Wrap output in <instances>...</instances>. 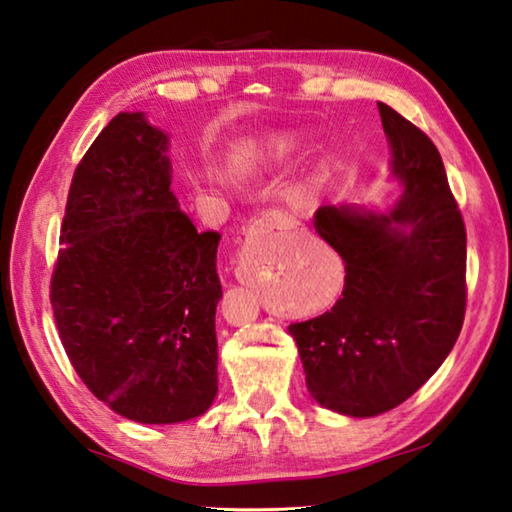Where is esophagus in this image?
I'll return each mask as SVG.
<instances>
[{
  "mask_svg": "<svg viewBox=\"0 0 512 512\" xmlns=\"http://www.w3.org/2000/svg\"><path fill=\"white\" fill-rule=\"evenodd\" d=\"M300 226V221H295L291 215H286L282 210H273V212H266V215L259 217L255 221V235H264V232H271V230H293ZM253 235V232H250Z\"/></svg>",
  "mask_w": 512,
  "mask_h": 512,
  "instance_id": "34e87169",
  "label": "esophagus"
}]
</instances>
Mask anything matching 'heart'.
<instances>
[{"label": "heart", "mask_w": 512, "mask_h": 512, "mask_svg": "<svg viewBox=\"0 0 512 512\" xmlns=\"http://www.w3.org/2000/svg\"><path fill=\"white\" fill-rule=\"evenodd\" d=\"M286 143L280 136L264 138V141H244L239 143L230 156L232 172L237 176H255L264 172L277 156L284 152Z\"/></svg>", "instance_id": "1"}]
</instances>
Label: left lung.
Listing matches in <instances>:
<instances>
[{
    "instance_id": "8db88e82",
    "label": "left lung",
    "mask_w": 512,
    "mask_h": 512,
    "mask_svg": "<svg viewBox=\"0 0 512 512\" xmlns=\"http://www.w3.org/2000/svg\"><path fill=\"white\" fill-rule=\"evenodd\" d=\"M403 194L389 212L322 206L313 226L345 262L333 309L288 327L306 387L327 410L367 418L407 401L459 338L466 315V226L441 154L378 102Z\"/></svg>"
}]
</instances>
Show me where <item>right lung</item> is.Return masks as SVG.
Listing matches in <instances>:
<instances>
[{
	"mask_svg": "<svg viewBox=\"0 0 512 512\" xmlns=\"http://www.w3.org/2000/svg\"><path fill=\"white\" fill-rule=\"evenodd\" d=\"M167 147L141 111L109 120L73 172L51 277L76 374L147 425L190 421L217 396L221 235L179 208Z\"/></svg>",
	"mask_w": 512,
	"mask_h": 512,
	"instance_id": "1",
	"label": "right lung"
}]
</instances>
